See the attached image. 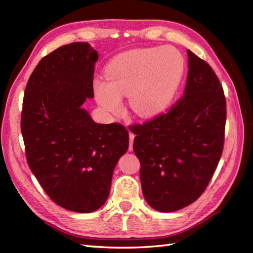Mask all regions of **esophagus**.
<instances>
[{"instance_id": "1", "label": "esophagus", "mask_w": 253, "mask_h": 253, "mask_svg": "<svg viewBox=\"0 0 253 253\" xmlns=\"http://www.w3.org/2000/svg\"><path fill=\"white\" fill-rule=\"evenodd\" d=\"M133 139H135V135L133 133H129V148H128V150L129 151H132V144H133Z\"/></svg>"}]
</instances>
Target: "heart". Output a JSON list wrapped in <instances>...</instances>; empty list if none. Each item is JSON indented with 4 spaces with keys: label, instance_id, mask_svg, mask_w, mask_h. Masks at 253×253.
<instances>
[{
    "label": "heart",
    "instance_id": "obj_1",
    "mask_svg": "<svg viewBox=\"0 0 253 253\" xmlns=\"http://www.w3.org/2000/svg\"><path fill=\"white\" fill-rule=\"evenodd\" d=\"M184 68V57L173 46L127 51L107 64L106 82H94L95 99L106 113L116 114L122 110L123 96H129V106L135 114L154 117L170 104Z\"/></svg>",
    "mask_w": 253,
    "mask_h": 253
}]
</instances>
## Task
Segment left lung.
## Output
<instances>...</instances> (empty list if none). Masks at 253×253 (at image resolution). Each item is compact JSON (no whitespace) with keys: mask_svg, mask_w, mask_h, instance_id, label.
<instances>
[{"mask_svg":"<svg viewBox=\"0 0 253 253\" xmlns=\"http://www.w3.org/2000/svg\"><path fill=\"white\" fill-rule=\"evenodd\" d=\"M184 95L154 120L130 127L140 161L143 197L159 212L195 202L221 159L226 123L222 84L207 62L190 50Z\"/></svg>","mask_w":253,"mask_h":253,"instance_id":"8db88e82","label":"left lung"}]
</instances>
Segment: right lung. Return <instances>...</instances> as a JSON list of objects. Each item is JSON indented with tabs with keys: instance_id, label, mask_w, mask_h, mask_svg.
<instances>
[{
	"instance_id": "right-lung-1",
	"label": "right lung",
	"mask_w": 253,
	"mask_h": 253,
	"mask_svg": "<svg viewBox=\"0 0 253 253\" xmlns=\"http://www.w3.org/2000/svg\"><path fill=\"white\" fill-rule=\"evenodd\" d=\"M99 55L87 42L44 56L27 83L23 133L29 168L53 201L78 213L100 209L110 195L115 166L129 135L118 123H95L84 109L93 98Z\"/></svg>"
}]
</instances>
